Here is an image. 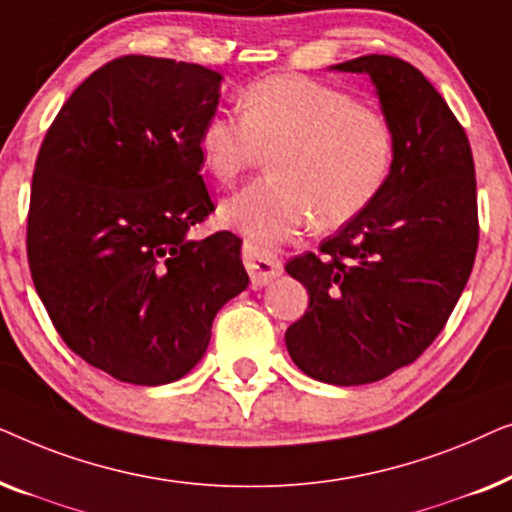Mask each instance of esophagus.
Instances as JSON below:
<instances>
[{"mask_svg": "<svg viewBox=\"0 0 512 512\" xmlns=\"http://www.w3.org/2000/svg\"><path fill=\"white\" fill-rule=\"evenodd\" d=\"M242 261L249 272L251 286H256V289L258 286L270 284L277 275H282V261L272 251L258 249L249 242L242 244Z\"/></svg>", "mask_w": 512, "mask_h": 512, "instance_id": "1", "label": "esophagus"}]
</instances>
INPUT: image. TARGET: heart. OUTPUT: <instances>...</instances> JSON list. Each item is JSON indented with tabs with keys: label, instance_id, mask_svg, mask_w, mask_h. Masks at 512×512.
<instances>
[{
	"label": "heart",
	"instance_id": "1",
	"mask_svg": "<svg viewBox=\"0 0 512 512\" xmlns=\"http://www.w3.org/2000/svg\"><path fill=\"white\" fill-rule=\"evenodd\" d=\"M272 151L270 174L223 202L221 221L268 249L307 221L340 228L366 212L396 163V132L382 111L345 90L300 74H275L240 93V118L216 114L202 123V167L233 184Z\"/></svg>",
	"mask_w": 512,
	"mask_h": 512
}]
</instances>
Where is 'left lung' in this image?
<instances>
[{"label": "left lung", "mask_w": 512, "mask_h": 512, "mask_svg": "<svg viewBox=\"0 0 512 512\" xmlns=\"http://www.w3.org/2000/svg\"><path fill=\"white\" fill-rule=\"evenodd\" d=\"M333 69L373 79L396 163L366 212L286 263L310 305L284 338L305 375L354 387L410 366L443 331L478 251V193L466 132L417 67L361 55Z\"/></svg>", "instance_id": "8db88e82"}]
</instances>
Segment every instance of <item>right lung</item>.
Listing matches in <instances>:
<instances>
[{
    "mask_svg": "<svg viewBox=\"0 0 512 512\" xmlns=\"http://www.w3.org/2000/svg\"><path fill=\"white\" fill-rule=\"evenodd\" d=\"M219 86L193 62L123 55L69 95L34 163V289L67 347L121 382L184 377L249 284L240 237L188 240L214 212L198 132Z\"/></svg>",
    "mask_w": 512,
    "mask_h": 512,
    "instance_id": "1",
    "label": "right lung"
}]
</instances>
